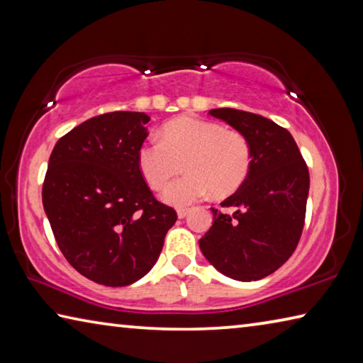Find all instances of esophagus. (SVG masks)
Masks as SVG:
<instances>
[{
  "label": "esophagus",
  "mask_w": 363,
  "mask_h": 363,
  "mask_svg": "<svg viewBox=\"0 0 363 363\" xmlns=\"http://www.w3.org/2000/svg\"><path fill=\"white\" fill-rule=\"evenodd\" d=\"M189 213H190L189 208H179V210H177V218H179V219H184V218L187 216Z\"/></svg>",
  "instance_id": "1"
}]
</instances>
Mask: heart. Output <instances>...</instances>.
Returning <instances> with one entry per match:
<instances>
[{
  "label": "heart",
  "mask_w": 363,
  "mask_h": 363,
  "mask_svg": "<svg viewBox=\"0 0 363 363\" xmlns=\"http://www.w3.org/2000/svg\"><path fill=\"white\" fill-rule=\"evenodd\" d=\"M184 162L186 176L164 189L163 200L186 206L210 192L225 196L242 186L251 167V149L238 131L195 116H179L162 128L160 140L140 145L138 163L150 187L162 189Z\"/></svg>",
  "instance_id": "1"
}]
</instances>
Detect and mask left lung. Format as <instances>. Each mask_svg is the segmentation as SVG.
<instances>
[{"instance_id": "8db88e82", "label": "left lung", "mask_w": 363, "mask_h": 363, "mask_svg": "<svg viewBox=\"0 0 363 363\" xmlns=\"http://www.w3.org/2000/svg\"><path fill=\"white\" fill-rule=\"evenodd\" d=\"M210 115L247 138L251 167L235 194L220 203L232 214L213 211V225L199 240L210 264L225 277L253 281L288 261L303 233L309 195V169L285 128L237 108Z\"/></svg>"}]
</instances>
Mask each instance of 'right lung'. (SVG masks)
I'll return each mask as SVG.
<instances>
[{"label":"right lung","instance_id":"add662e5","mask_svg":"<svg viewBox=\"0 0 363 363\" xmlns=\"http://www.w3.org/2000/svg\"><path fill=\"white\" fill-rule=\"evenodd\" d=\"M150 116L110 112L57 140L43 184V206L65 259L106 286L131 285L162 253L177 214L153 196L138 153Z\"/></svg>","mask_w":363,"mask_h":363}]
</instances>
